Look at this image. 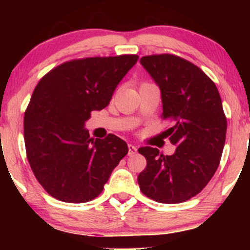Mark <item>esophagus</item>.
<instances>
[{
	"instance_id": "obj_1",
	"label": "esophagus",
	"mask_w": 250,
	"mask_h": 250,
	"mask_svg": "<svg viewBox=\"0 0 250 250\" xmlns=\"http://www.w3.org/2000/svg\"><path fill=\"white\" fill-rule=\"evenodd\" d=\"M136 151H137L136 146L128 145V155H129V156H133V155L136 154Z\"/></svg>"
}]
</instances>
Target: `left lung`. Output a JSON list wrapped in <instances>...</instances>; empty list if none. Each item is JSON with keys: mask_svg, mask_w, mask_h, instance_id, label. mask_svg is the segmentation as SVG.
Here are the masks:
<instances>
[{"mask_svg": "<svg viewBox=\"0 0 250 250\" xmlns=\"http://www.w3.org/2000/svg\"><path fill=\"white\" fill-rule=\"evenodd\" d=\"M142 67L159 85L165 131L173 155L141 147L147 167L137 176L140 189L160 203L185 202L202 190L216 171L226 141L227 120L215 83L191 62L170 54L143 56Z\"/></svg>", "mask_w": 250, "mask_h": 250, "instance_id": "1", "label": "left lung"}]
</instances>
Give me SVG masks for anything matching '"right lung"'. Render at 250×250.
Wrapping results in <instances>:
<instances>
[{"label": "right lung", "mask_w": 250, "mask_h": 250, "mask_svg": "<svg viewBox=\"0 0 250 250\" xmlns=\"http://www.w3.org/2000/svg\"><path fill=\"white\" fill-rule=\"evenodd\" d=\"M139 60L137 55L88 57L60 64L37 83L24 113V143L34 175L48 194L83 203L102 193L128 154L116 135L89 136L85 122L102 110Z\"/></svg>", "instance_id": "obj_1"}]
</instances>
